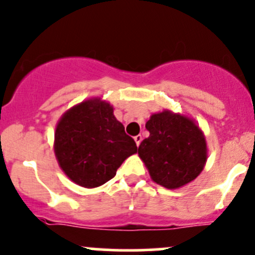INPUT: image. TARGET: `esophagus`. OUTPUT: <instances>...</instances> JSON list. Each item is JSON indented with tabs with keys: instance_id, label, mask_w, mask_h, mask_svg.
Returning a JSON list of instances; mask_svg holds the SVG:
<instances>
[{
	"instance_id": "obj_1",
	"label": "esophagus",
	"mask_w": 255,
	"mask_h": 255,
	"mask_svg": "<svg viewBox=\"0 0 255 255\" xmlns=\"http://www.w3.org/2000/svg\"><path fill=\"white\" fill-rule=\"evenodd\" d=\"M134 140H135L136 146H139V144H140V141H141V135H140V134L135 135V136H134Z\"/></svg>"
}]
</instances>
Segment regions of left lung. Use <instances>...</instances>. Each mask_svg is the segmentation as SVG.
Here are the masks:
<instances>
[{
    "instance_id": "1",
    "label": "left lung",
    "mask_w": 255,
    "mask_h": 255,
    "mask_svg": "<svg viewBox=\"0 0 255 255\" xmlns=\"http://www.w3.org/2000/svg\"><path fill=\"white\" fill-rule=\"evenodd\" d=\"M145 128L150 135L140 143L138 155L155 183L176 189L199 176L208 149L194 121L165 110L151 115Z\"/></svg>"
}]
</instances>
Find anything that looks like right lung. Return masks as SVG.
Returning <instances> with one entry per match:
<instances>
[{
    "instance_id": "1",
    "label": "right lung",
    "mask_w": 255,
    "mask_h": 255,
    "mask_svg": "<svg viewBox=\"0 0 255 255\" xmlns=\"http://www.w3.org/2000/svg\"><path fill=\"white\" fill-rule=\"evenodd\" d=\"M55 155L71 181L95 188L114 178L117 168L135 154V141L100 98L89 99L64 112L55 132Z\"/></svg>"
}]
</instances>
